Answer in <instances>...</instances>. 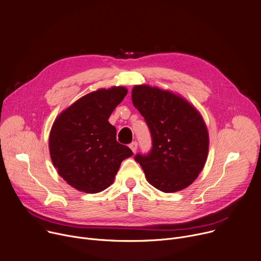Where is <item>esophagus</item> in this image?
Listing matches in <instances>:
<instances>
[{
	"mask_svg": "<svg viewBox=\"0 0 261 261\" xmlns=\"http://www.w3.org/2000/svg\"><path fill=\"white\" fill-rule=\"evenodd\" d=\"M130 149L133 151V153H135L136 152V150H137V143L136 141H132V143L130 144Z\"/></svg>",
	"mask_w": 261,
	"mask_h": 261,
	"instance_id": "34e87169",
	"label": "esophagus"
}]
</instances>
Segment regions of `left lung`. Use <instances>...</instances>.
<instances>
[{
    "label": "left lung",
    "instance_id": "left-lung-1",
    "mask_svg": "<svg viewBox=\"0 0 261 261\" xmlns=\"http://www.w3.org/2000/svg\"><path fill=\"white\" fill-rule=\"evenodd\" d=\"M132 102L152 137L150 152L134 157L149 183L163 193L191 185L208 153V132L200 113L176 94L147 85L132 89Z\"/></svg>",
    "mask_w": 261,
    "mask_h": 261
}]
</instances>
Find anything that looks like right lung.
Returning <instances> with one entry per match:
<instances>
[{
	"instance_id": "1",
	"label": "right lung",
	"mask_w": 261,
	"mask_h": 261,
	"mask_svg": "<svg viewBox=\"0 0 261 261\" xmlns=\"http://www.w3.org/2000/svg\"><path fill=\"white\" fill-rule=\"evenodd\" d=\"M127 94L122 86L99 89L80 98L54 122L51 159L58 174L78 191L96 194L112 184L122 161L133 155L116 141L108 118Z\"/></svg>"
}]
</instances>
